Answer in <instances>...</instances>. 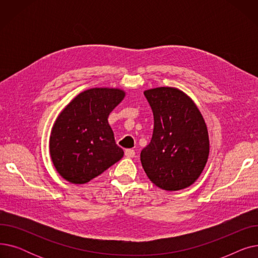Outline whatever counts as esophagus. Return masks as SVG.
Instances as JSON below:
<instances>
[{"mask_svg":"<svg viewBox=\"0 0 258 258\" xmlns=\"http://www.w3.org/2000/svg\"><path fill=\"white\" fill-rule=\"evenodd\" d=\"M125 157H127V158H133V157H135V151L132 150V148H128V150H125Z\"/></svg>","mask_w":258,"mask_h":258,"instance_id":"obj_1","label":"esophagus"}]
</instances>
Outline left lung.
I'll return each mask as SVG.
<instances>
[{"instance_id":"left-lung-1","label":"left lung","mask_w":258,"mask_h":258,"mask_svg":"<svg viewBox=\"0 0 258 258\" xmlns=\"http://www.w3.org/2000/svg\"><path fill=\"white\" fill-rule=\"evenodd\" d=\"M154 114L152 140L144 147L142 167L156 186L167 191L192 185L209 157L208 130L194 100L178 88L144 91Z\"/></svg>"}]
</instances>
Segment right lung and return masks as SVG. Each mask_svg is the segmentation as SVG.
Returning <instances> with one entry per match:
<instances>
[{"mask_svg":"<svg viewBox=\"0 0 258 258\" xmlns=\"http://www.w3.org/2000/svg\"><path fill=\"white\" fill-rule=\"evenodd\" d=\"M124 97L121 89L93 88L79 93L60 112L51 130L49 152L66 181L88 183L123 157L107 118Z\"/></svg>","mask_w":258,"mask_h":258,"instance_id":"1","label":"right lung"}]
</instances>
